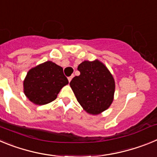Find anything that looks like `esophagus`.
Masks as SVG:
<instances>
[{"mask_svg":"<svg viewBox=\"0 0 157 157\" xmlns=\"http://www.w3.org/2000/svg\"><path fill=\"white\" fill-rule=\"evenodd\" d=\"M72 78H73V75H71V76H70V77L67 78V79H68L69 82H71V80L72 79Z\"/></svg>","mask_w":157,"mask_h":157,"instance_id":"1","label":"esophagus"}]
</instances>
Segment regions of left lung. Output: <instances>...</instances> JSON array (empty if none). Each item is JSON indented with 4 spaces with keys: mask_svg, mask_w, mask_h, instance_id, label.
<instances>
[{
    "mask_svg": "<svg viewBox=\"0 0 157 157\" xmlns=\"http://www.w3.org/2000/svg\"><path fill=\"white\" fill-rule=\"evenodd\" d=\"M80 75L70 86L78 103L88 113L98 115L109 109L115 93L114 78L98 60L84 61L78 67Z\"/></svg>",
    "mask_w": 157,
    "mask_h": 157,
    "instance_id": "8db88e82",
    "label": "left lung"
}]
</instances>
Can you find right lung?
Masks as SVG:
<instances>
[{"label":"right lung","mask_w":157,"mask_h":157,"mask_svg":"<svg viewBox=\"0 0 157 157\" xmlns=\"http://www.w3.org/2000/svg\"><path fill=\"white\" fill-rule=\"evenodd\" d=\"M68 84L63 68L46 61L30 69L23 82L24 94L35 105H46L56 99L62 87Z\"/></svg>","instance_id":"add662e5"}]
</instances>
